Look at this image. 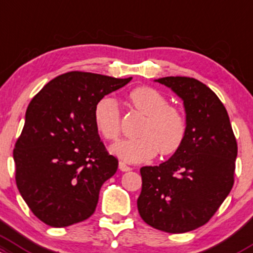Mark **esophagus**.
I'll return each instance as SVG.
<instances>
[{
    "mask_svg": "<svg viewBox=\"0 0 253 253\" xmlns=\"http://www.w3.org/2000/svg\"><path fill=\"white\" fill-rule=\"evenodd\" d=\"M119 169H120L121 171H128V170H132L131 167H128V166L126 165V163L124 162H120L119 163Z\"/></svg>",
    "mask_w": 253,
    "mask_h": 253,
    "instance_id": "1",
    "label": "esophagus"
}]
</instances>
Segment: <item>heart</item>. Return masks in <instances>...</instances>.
<instances>
[{
  "instance_id": "b5f03b06",
  "label": "heart",
  "mask_w": 253,
  "mask_h": 253,
  "mask_svg": "<svg viewBox=\"0 0 253 253\" xmlns=\"http://www.w3.org/2000/svg\"><path fill=\"white\" fill-rule=\"evenodd\" d=\"M127 101L135 110L146 115L138 134L140 137L114 144L112 152L128 163H140L158 154L173 155L181 148L187 133V122L180 109L169 105L161 92L148 86L133 88L127 93ZM93 119L98 132L107 140L120 137V110L112 97L97 102Z\"/></svg>"
}]
</instances>
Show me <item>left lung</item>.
<instances>
[{"mask_svg":"<svg viewBox=\"0 0 253 253\" xmlns=\"http://www.w3.org/2000/svg\"><path fill=\"white\" fill-rule=\"evenodd\" d=\"M184 101L187 133L175 154L154 167L140 168V217L167 233L203 226L234 184L238 145L228 113L211 88L194 78L155 80Z\"/></svg>","mask_w":253,"mask_h":253,"instance_id":"8db88e82","label":"left lung"}]
</instances>
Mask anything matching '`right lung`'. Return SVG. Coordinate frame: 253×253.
Masks as SVG:
<instances>
[{
  "instance_id": "obj_1",
  "label": "right lung",
  "mask_w": 253,
  "mask_h": 253,
  "mask_svg": "<svg viewBox=\"0 0 253 253\" xmlns=\"http://www.w3.org/2000/svg\"><path fill=\"white\" fill-rule=\"evenodd\" d=\"M132 78L68 72L32 98L13 151L21 197L42 222L67 227L90 217L102 185L118 170L98 135L93 112Z\"/></svg>"
}]
</instances>
